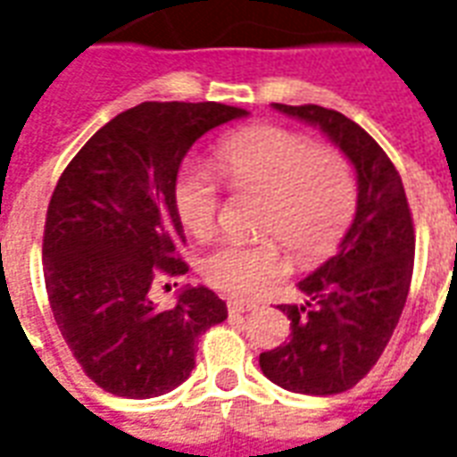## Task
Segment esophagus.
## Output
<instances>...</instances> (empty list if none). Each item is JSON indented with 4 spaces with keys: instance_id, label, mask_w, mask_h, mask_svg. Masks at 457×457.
Here are the masks:
<instances>
[{
    "instance_id": "obj_1",
    "label": "esophagus",
    "mask_w": 457,
    "mask_h": 457,
    "mask_svg": "<svg viewBox=\"0 0 457 457\" xmlns=\"http://www.w3.org/2000/svg\"><path fill=\"white\" fill-rule=\"evenodd\" d=\"M254 303H247V300H238V298H231L228 300V312L231 314H243V312H250L254 310Z\"/></svg>"
}]
</instances>
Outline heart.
I'll return each instance as SVG.
<instances>
[{
  "mask_svg": "<svg viewBox=\"0 0 457 457\" xmlns=\"http://www.w3.org/2000/svg\"><path fill=\"white\" fill-rule=\"evenodd\" d=\"M217 166L236 188L267 195L262 233H271L303 260L331 253L355 217L357 183L341 152L324 150L303 133L278 126H254L224 137ZM173 203L180 224L195 238L217 226L221 188L200 164L176 176ZM288 271V257L274 238L224 240L203 262V277L219 291L253 298Z\"/></svg>",
  "mask_w": 457,
  "mask_h": 457,
  "instance_id": "heart-1",
  "label": "heart"
}]
</instances>
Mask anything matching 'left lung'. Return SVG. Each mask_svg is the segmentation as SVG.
Segmentation results:
<instances>
[{
    "instance_id": "left-lung-1",
    "label": "left lung",
    "mask_w": 457,
    "mask_h": 457,
    "mask_svg": "<svg viewBox=\"0 0 457 457\" xmlns=\"http://www.w3.org/2000/svg\"><path fill=\"white\" fill-rule=\"evenodd\" d=\"M320 129L357 176L355 219L334 257L298 284L303 305H278L291 341L262 353L260 367L277 386L307 395L343 394L381 357L408 300L415 228L403 180L364 129L317 104H271Z\"/></svg>"
}]
</instances>
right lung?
Instances as JSON below:
<instances>
[{
    "label": "right lung",
    "instance_id": "obj_1",
    "mask_svg": "<svg viewBox=\"0 0 457 457\" xmlns=\"http://www.w3.org/2000/svg\"><path fill=\"white\" fill-rule=\"evenodd\" d=\"M245 116L217 102H143L102 126L56 183L42 240L49 305L83 372L109 394L180 386L197 338L228 314L207 286H183L159 310L152 286L157 268L188 271L173 203L180 162L207 130Z\"/></svg>",
    "mask_w": 457,
    "mask_h": 457
}]
</instances>
